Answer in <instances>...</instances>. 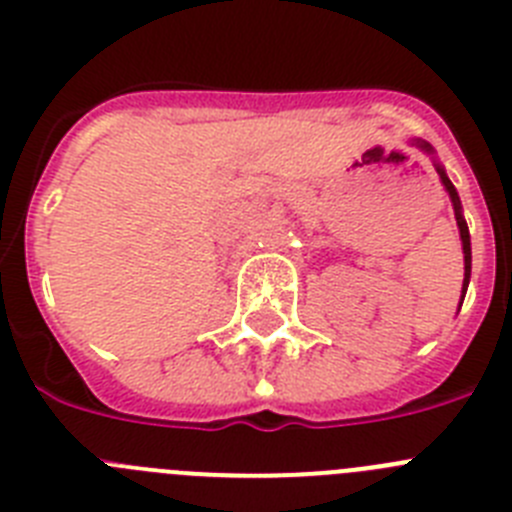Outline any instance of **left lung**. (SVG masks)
<instances>
[{"instance_id":"obj_1","label":"left lung","mask_w":512,"mask_h":512,"mask_svg":"<svg viewBox=\"0 0 512 512\" xmlns=\"http://www.w3.org/2000/svg\"><path fill=\"white\" fill-rule=\"evenodd\" d=\"M413 146H418L420 151H425L428 156H433V146L431 143H425V140L413 138ZM433 166L438 171V179H441L443 189L449 192L451 197V205H454V215H456V225H459V235H461V251H464V284H461V302H464V295H467V287H469V277H472V241H469V228H467V220L461 215V200H459V192L456 187L451 184V179L446 176V169L438 164L436 158H433ZM461 307V305H459Z\"/></svg>"}]
</instances>
